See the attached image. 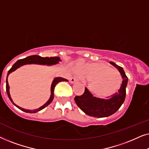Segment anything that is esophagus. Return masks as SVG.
I'll use <instances>...</instances> for the list:
<instances>
[{
  "instance_id": "1",
  "label": "esophagus",
  "mask_w": 149,
  "mask_h": 149,
  "mask_svg": "<svg viewBox=\"0 0 149 149\" xmlns=\"http://www.w3.org/2000/svg\"><path fill=\"white\" fill-rule=\"evenodd\" d=\"M70 82L71 83H77V79L75 77H72V78H70Z\"/></svg>"
}]
</instances>
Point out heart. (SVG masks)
I'll list each match as a JSON object with an SVG mask.
<instances>
[{"mask_svg":"<svg viewBox=\"0 0 149 149\" xmlns=\"http://www.w3.org/2000/svg\"><path fill=\"white\" fill-rule=\"evenodd\" d=\"M77 71L83 79L91 81V89L99 96L112 95L121 85L119 72L104 62L79 65Z\"/></svg>","mask_w":149,"mask_h":149,"instance_id":"heart-1","label":"heart"}]
</instances>
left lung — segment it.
<instances>
[{
    "instance_id": "1",
    "label": "left lung",
    "mask_w": 149,
    "mask_h": 149,
    "mask_svg": "<svg viewBox=\"0 0 149 149\" xmlns=\"http://www.w3.org/2000/svg\"><path fill=\"white\" fill-rule=\"evenodd\" d=\"M110 64L117 68L123 78L122 84L118 92L112 95L111 97H107V99H100L93 97L88 89L85 87L83 95L74 97V101L77 105L85 114L91 117L97 118L109 117L119 110L125 100L126 86L128 81L127 77L125 75L122 67L118 66L113 62H110Z\"/></svg>"
}]
</instances>
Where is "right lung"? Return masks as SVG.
<instances>
[{"instance_id": "obj_1", "label": "right lung", "mask_w": 149, "mask_h": 149, "mask_svg": "<svg viewBox=\"0 0 149 149\" xmlns=\"http://www.w3.org/2000/svg\"><path fill=\"white\" fill-rule=\"evenodd\" d=\"M61 60L59 57H52V58H48V57H46V58H42V57H40L39 56H36V55H34V56H28L27 58L21 59V60H19L17 61L15 64L13 65V66L11 67V68L9 70V72L7 73V80H6V90H7V93L8 96H9V98L12 103L16 107H17L18 109L22 110V111L26 112V113H35L36 112H38L41 111L42 109H43L46 107L49 104L52 102L54 100V89L56 85L58 84L59 82H61V81H68L67 79H65L64 78H61V77H56L54 79L53 82L52 83V86H51V96L49 99V100L44 105H42V107L38 108L37 109L35 110H26L24 109H22V108L18 107L16 104H14V102L12 100L11 95H10L9 93V83H8L7 78L8 76H9L10 73H11L13 71H15L16 69L19 68L20 66H24L25 64H42V65H48V66H52V65H54L56 64H58L59 62H60Z\"/></svg>"}]
</instances>
